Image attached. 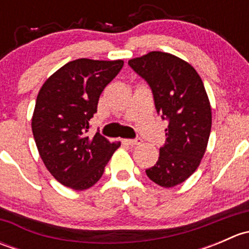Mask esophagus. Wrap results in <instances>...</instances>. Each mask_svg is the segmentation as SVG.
Instances as JSON below:
<instances>
[{
	"instance_id": "1",
	"label": "esophagus",
	"mask_w": 249,
	"mask_h": 249,
	"mask_svg": "<svg viewBox=\"0 0 249 249\" xmlns=\"http://www.w3.org/2000/svg\"><path fill=\"white\" fill-rule=\"evenodd\" d=\"M124 142L129 145H139L142 143V140L140 137H136V139H132V140H124Z\"/></svg>"
}]
</instances>
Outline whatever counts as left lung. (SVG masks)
I'll list each match as a JSON object with an SVG mask.
<instances>
[{"mask_svg": "<svg viewBox=\"0 0 249 249\" xmlns=\"http://www.w3.org/2000/svg\"><path fill=\"white\" fill-rule=\"evenodd\" d=\"M129 66L149 85L158 114L169 123L159 159L145 173L161 187H175L195 172L210 139L212 113L203 83L188 62L167 53L150 52Z\"/></svg>", "mask_w": 249, "mask_h": 249, "instance_id": "left-lung-1", "label": "left lung"}]
</instances>
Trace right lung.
Returning <instances> with one entry per match:
<instances>
[{"label": "right lung", "instance_id": "add662e5", "mask_svg": "<svg viewBox=\"0 0 249 249\" xmlns=\"http://www.w3.org/2000/svg\"><path fill=\"white\" fill-rule=\"evenodd\" d=\"M123 66V60H74L48 78L39 90L32 117L35 142L48 171L66 187H92L120 145L99 131L94 136L88 131L100 95Z\"/></svg>", "mask_w": 249, "mask_h": 249}]
</instances>
